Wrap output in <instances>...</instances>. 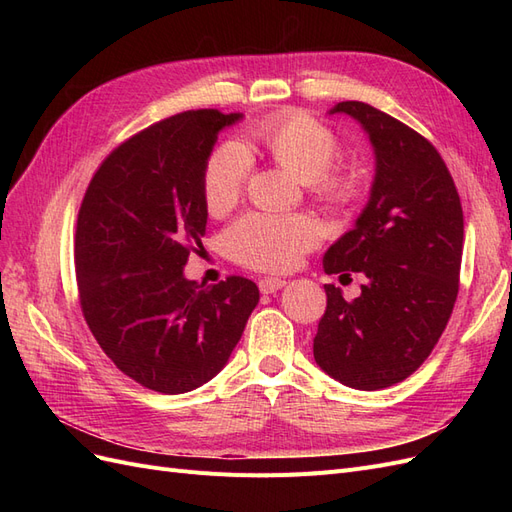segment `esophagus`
<instances>
[{"instance_id": "34e87169", "label": "esophagus", "mask_w": 512, "mask_h": 512, "mask_svg": "<svg viewBox=\"0 0 512 512\" xmlns=\"http://www.w3.org/2000/svg\"><path fill=\"white\" fill-rule=\"evenodd\" d=\"M286 286V280H282V277H262V280L258 282V288L262 294H271V292H277L280 288Z\"/></svg>"}]
</instances>
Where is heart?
I'll return each mask as SVG.
<instances>
[{
  "mask_svg": "<svg viewBox=\"0 0 512 512\" xmlns=\"http://www.w3.org/2000/svg\"><path fill=\"white\" fill-rule=\"evenodd\" d=\"M252 151L307 183L312 196L327 207H350L361 194L359 173L333 166L339 156L335 132L312 115L288 111L258 123L245 145L228 143L209 153L200 190L211 215H226L237 207L250 175ZM320 237V224L309 215L254 211L226 230L224 245L239 265L258 271H288Z\"/></svg>",
  "mask_w": 512,
  "mask_h": 512,
  "instance_id": "obj_1",
  "label": "heart"
}]
</instances>
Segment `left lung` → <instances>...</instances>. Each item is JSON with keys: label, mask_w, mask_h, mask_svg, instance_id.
<instances>
[{"label": "left lung", "mask_w": 512, "mask_h": 512, "mask_svg": "<svg viewBox=\"0 0 512 512\" xmlns=\"http://www.w3.org/2000/svg\"><path fill=\"white\" fill-rule=\"evenodd\" d=\"M331 113L361 123L376 153L369 203L324 254L329 275L367 277L346 301L324 284L314 359L335 380L378 391L412 376L438 344L459 292L463 211L448 168L425 136L365 102Z\"/></svg>", "instance_id": "8db88e82"}]
</instances>
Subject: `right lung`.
Here are the masks:
<instances>
[{
    "label": "right lung",
    "mask_w": 512,
    "mask_h": 512,
    "mask_svg": "<svg viewBox=\"0 0 512 512\" xmlns=\"http://www.w3.org/2000/svg\"><path fill=\"white\" fill-rule=\"evenodd\" d=\"M241 117L198 108L153 123L108 153L83 196L74 235L83 316L145 389L177 395L211 380L260 299L241 275L209 288L183 277L207 228L205 162Z\"/></svg>",
    "instance_id": "add662e5"
}]
</instances>
